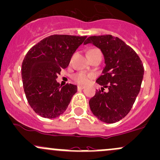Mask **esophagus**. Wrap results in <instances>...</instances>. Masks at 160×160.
<instances>
[{"label": "esophagus", "mask_w": 160, "mask_h": 160, "mask_svg": "<svg viewBox=\"0 0 160 160\" xmlns=\"http://www.w3.org/2000/svg\"><path fill=\"white\" fill-rule=\"evenodd\" d=\"M83 88H84V87H83V86H77V89H78V90H83Z\"/></svg>", "instance_id": "obj_1"}]
</instances>
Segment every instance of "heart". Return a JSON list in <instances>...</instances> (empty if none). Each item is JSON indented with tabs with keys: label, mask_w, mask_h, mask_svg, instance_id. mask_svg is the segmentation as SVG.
Instances as JSON below:
<instances>
[{
	"label": "heart",
	"mask_w": 160,
	"mask_h": 160,
	"mask_svg": "<svg viewBox=\"0 0 160 160\" xmlns=\"http://www.w3.org/2000/svg\"><path fill=\"white\" fill-rule=\"evenodd\" d=\"M100 52V50L97 49H91L89 50L88 52V55L91 54V53H98ZM91 77L90 75L89 74H86L84 73H76V74L73 76V80H75L76 82H77L78 83H80V84H84V83H87L88 81L89 78Z\"/></svg>",
	"instance_id": "b5f03b06"
}]
</instances>
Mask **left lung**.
Wrapping results in <instances>:
<instances>
[{
  "label": "left lung",
  "mask_w": 160,
  "mask_h": 160,
  "mask_svg": "<svg viewBox=\"0 0 160 160\" xmlns=\"http://www.w3.org/2000/svg\"><path fill=\"white\" fill-rule=\"evenodd\" d=\"M92 43L101 50L105 67L96 80L102 86L89 101L94 116L107 123L122 120L130 111L140 90L144 68L130 47L112 35L89 37L83 44ZM104 88L109 91L104 92Z\"/></svg>",
  "instance_id": "8db88e82"
}]
</instances>
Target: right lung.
Masks as SVG:
<instances>
[{
  "label": "right lung",
  "instance_id": "right-lung-1",
  "mask_svg": "<svg viewBox=\"0 0 160 160\" xmlns=\"http://www.w3.org/2000/svg\"><path fill=\"white\" fill-rule=\"evenodd\" d=\"M86 38L51 35L32 47L25 56L21 67L23 90L29 105L40 117L53 119L61 115L77 93V86L61 87L56 79Z\"/></svg>",
  "mask_w": 160,
  "mask_h": 160
}]
</instances>
